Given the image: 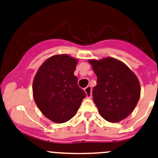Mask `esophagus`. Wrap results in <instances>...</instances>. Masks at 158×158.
<instances>
[{"instance_id": "esophagus-1", "label": "esophagus", "mask_w": 158, "mask_h": 158, "mask_svg": "<svg viewBox=\"0 0 158 158\" xmlns=\"http://www.w3.org/2000/svg\"><path fill=\"white\" fill-rule=\"evenodd\" d=\"M84 91L86 93V95H87V98H90L92 97V87L91 86H87L85 89H84Z\"/></svg>"}]
</instances>
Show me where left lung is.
Masks as SVG:
<instances>
[{
	"label": "left lung",
	"instance_id": "8db88e82",
	"mask_svg": "<svg viewBox=\"0 0 158 158\" xmlns=\"http://www.w3.org/2000/svg\"><path fill=\"white\" fill-rule=\"evenodd\" d=\"M97 75L94 103L109 122H119L132 112L140 97L139 79L129 67L112 57L89 60Z\"/></svg>",
	"mask_w": 158,
	"mask_h": 158
}]
</instances>
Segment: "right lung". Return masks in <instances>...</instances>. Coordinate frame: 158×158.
I'll list each match as a JSON object with an SVG mask.
<instances>
[{
	"mask_svg": "<svg viewBox=\"0 0 158 158\" xmlns=\"http://www.w3.org/2000/svg\"><path fill=\"white\" fill-rule=\"evenodd\" d=\"M77 63L76 59L68 55H56L41 65L34 77V101L53 122L60 124L74 117L86 97L74 74Z\"/></svg>",
	"mask_w": 158,
	"mask_h": 158,
	"instance_id": "add662e5",
	"label": "right lung"
}]
</instances>
